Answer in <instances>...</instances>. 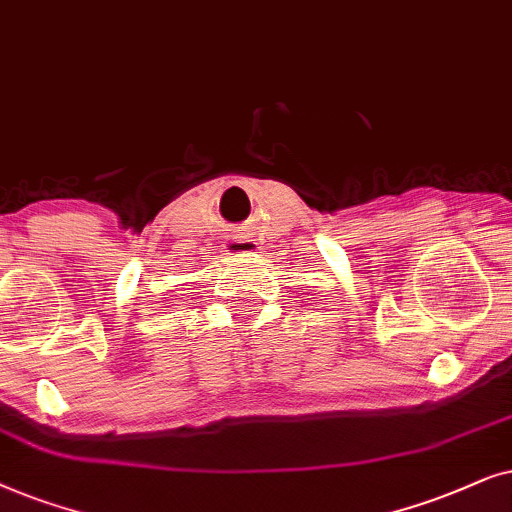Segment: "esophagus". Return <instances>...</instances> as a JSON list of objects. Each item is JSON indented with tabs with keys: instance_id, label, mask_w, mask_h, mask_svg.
<instances>
[{
	"instance_id": "obj_1",
	"label": "esophagus",
	"mask_w": 512,
	"mask_h": 512,
	"mask_svg": "<svg viewBox=\"0 0 512 512\" xmlns=\"http://www.w3.org/2000/svg\"><path fill=\"white\" fill-rule=\"evenodd\" d=\"M252 241H248V238H234V241H229V245H227V252H248L250 248H252Z\"/></svg>"
}]
</instances>
